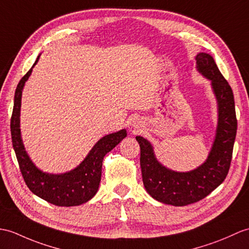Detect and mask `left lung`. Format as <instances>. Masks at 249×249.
<instances>
[{
    "label": "left lung",
    "mask_w": 249,
    "mask_h": 249,
    "mask_svg": "<svg viewBox=\"0 0 249 249\" xmlns=\"http://www.w3.org/2000/svg\"><path fill=\"white\" fill-rule=\"evenodd\" d=\"M197 71L211 80L217 101V127L214 142L205 162L190 172H175L157 160L154 148L146 139L137 136L141 149L140 165L143 184L156 200L172 206H187L205 198L226 178L236 135L233 92L219 72L213 57L198 53L195 57Z\"/></svg>",
    "instance_id": "1"
}]
</instances>
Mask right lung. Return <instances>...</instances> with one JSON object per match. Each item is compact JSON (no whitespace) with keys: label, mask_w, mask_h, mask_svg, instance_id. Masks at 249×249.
<instances>
[{"label":"right lung","mask_w":249,"mask_h":249,"mask_svg":"<svg viewBox=\"0 0 249 249\" xmlns=\"http://www.w3.org/2000/svg\"><path fill=\"white\" fill-rule=\"evenodd\" d=\"M39 57H37L31 70L21 78L15 92L14 109L10 121L13 146L23 179L35 195L55 206H79L87 203L96 194L102 176L103 159L107 153L123 140L127 132L126 129H122L100 139L83 162L70 172L63 174H49L39 170L25 151L20 129L22 91Z\"/></svg>","instance_id":"obj_1"}]
</instances>
